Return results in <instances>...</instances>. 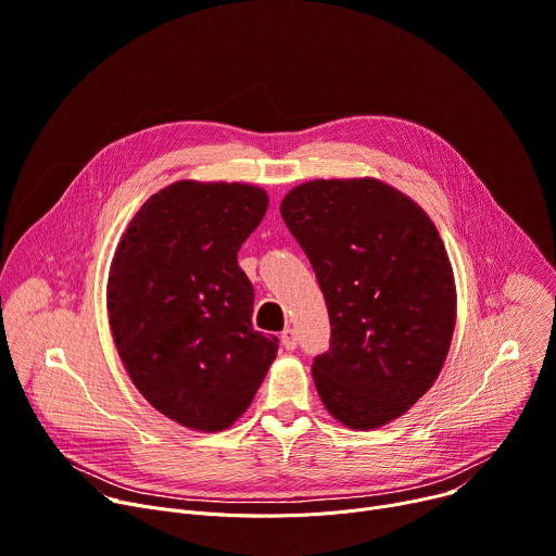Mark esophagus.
Listing matches in <instances>:
<instances>
[{"label": "esophagus", "mask_w": 556, "mask_h": 556, "mask_svg": "<svg viewBox=\"0 0 556 556\" xmlns=\"http://www.w3.org/2000/svg\"><path fill=\"white\" fill-rule=\"evenodd\" d=\"M281 345H283L286 350H294V348H296V332H294L292 328H286V330L281 332Z\"/></svg>", "instance_id": "esophagus-1"}]
</instances>
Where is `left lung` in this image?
Listing matches in <instances>:
<instances>
[{
  "label": "left lung",
  "instance_id": "1",
  "mask_svg": "<svg viewBox=\"0 0 556 556\" xmlns=\"http://www.w3.org/2000/svg\"><path fill=\"white\" fill-rule=\"evenodd\" d=\"M281 217L330 315V348L313 364L326 410L355 430L386 426L447 357L457 288L445 245L410 197L372 177L301 184Z\"/></svg>",
  "mask_w": 556,
  "mask_h": 556
}]
</instances>
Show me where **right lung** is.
<instances>
[{
    "mask_svg": "<svg viewBox=\"0 0 556 556\" xmlns=\"http://www.w3.org/2000/svg\"><path fill=\"white\" fill-rule=\"evenodd\" d=\"M268 208L248 184L175 181L128 224L111 264L109 319L150 406L204 432L255 399L279 339L252 328L255 290L237 252Z\"/></svg>",
    "mask_w": 556,
    "mask_h": 556,
    "instance_id": "obj_1",
    "label": "right lung"
}]
</instances>
